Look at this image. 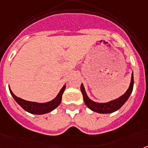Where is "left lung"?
<instances>
[{
	"label": "left lung",
	"mask_w": 148,
	"mask_h": 148,
	"mask_svg": "<svg viewBox=\"0 0 148 148\" xmlns=\"http://www.w3.org/2000/svg\"><path fill=\"white\" fill-rule=\"evenodd\" d=\"M134 88V74L132 73L131 74V80L130 85H129L128 89L124 93V95H122L121 97L112 100V101H108L106 103H98L92 101L91 99L89 98V97L86 93L85 88L83 84H81V90L82 95H83V98L84 103L89 109H90L95 112L99 113V114H110L119 110L122 106L124 105L125 102L128 100L130 95L132 93Z\"/></svg>",
	"instance_id": "1"
}]
</instances>
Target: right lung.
Listing matches in <instances>:
<instances>
[{"label": "right lung", "mask_w": 148, "mask_h": 148, "mask_svg": "<svg viewBox=\"0 0 148 148\" xmlns=\"http://www.w3.org/2000/svg\"><path fill=\"white\" fill-rule=\"evenodd\" d=\"M65 88H66V84L60 89V92L58 93L55 98H53V100H51L48 102H45V103H38V102L25 101V100L21 98V97H17L12 92V90H10V87H9V90H10V95H12V97H14L15 101L24 110H26L27 112L31 113L32 114H45L51 112L53 110H54L56 108H58V105L61 102L63 93L64 91Z\"/></svg>", "instance_id": "right-lung-1"}]
</instances>
